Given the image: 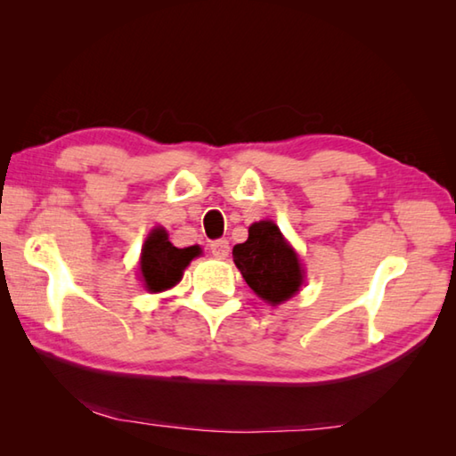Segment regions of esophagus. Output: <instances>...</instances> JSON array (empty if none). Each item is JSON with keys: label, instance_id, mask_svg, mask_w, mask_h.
Returning <instances> with one entry per match:
<instances>
[{"label": "esophagus", "instance_id": "obj_1", "mask_svg": "<svg viewBox=\"0 0 456 456\" xmlns=\"http://www.w3.org/2000/svg\"><path fill=\"white\" fill-rule=\"evenodd\" d=\"M211 253L215 257L225 259L229 256V241L227 239H217V241L211 243Z\"/></svg>", "mask_w": 456, "mask_h": 456}]
</instances>
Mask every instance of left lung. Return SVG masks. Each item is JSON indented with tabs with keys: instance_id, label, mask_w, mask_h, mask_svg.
Instances as JSON below:
<instances>
[{
	"instance_id": "1",
	"label": "left lung",
	"mask_w": 456,
	"mask_h": 456,
	"mask_svg": "<svg viewBox=\"0 0 456 456\" xmlns=\"http://www.w3.org/2000/svg\"><path fill=\"white\" fill-rule=\"evenodd\" d=\"M233 261L247 285L269 305L288 302L304 283L297 253L273 221L253 223L247 241L233 247Z\"/></svg>"
}]
</instances>
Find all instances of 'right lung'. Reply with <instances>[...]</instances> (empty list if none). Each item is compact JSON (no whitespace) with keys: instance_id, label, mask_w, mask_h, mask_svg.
Here are the masks:
<instances>
[{"instance_id":"1","label":"right lung","mask_w":456,"mask_h":456,"mask_svg":"<svg viewBox=\"0 0 456 456\" xmlns=\"http://www.w3.org/2000/svg\"><path fill=\"white\" fill-rule=\"evenodd\" d=\"M199 256V245L179 249L168 241V233L163 227H154L146 237L141 253V281L144 289L159 293L175 288L181 281L184 267Z\"/></svg>"}]
</instances>
